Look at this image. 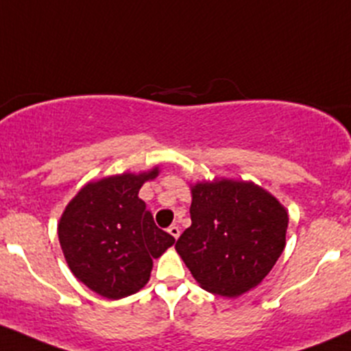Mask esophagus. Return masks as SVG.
<instances>
[{
    "label": "esophagus",
    "mask_w": 351,
    "mask_h": 351,
    "mask_svg": "<svg viewBox=\"0 0 351 351\" xmlns=\"http://www.w3.org/2000/svg\"><path fill=\"white\" fill-rule=\"evenodd\" d=\"M168 232L171 234V237H175V239L180 237V227H178V225H169Z\"/></svg>",
    "instance_id": "esophagus-1"
}]
</instances>
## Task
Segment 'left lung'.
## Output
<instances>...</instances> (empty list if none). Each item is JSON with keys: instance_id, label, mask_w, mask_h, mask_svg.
<instances>
[{"instance_id": "8db88e82", "label": "left lung", "mask_w": 351, "mask_h": 351, "mask_svg": "<svg viewBox=\"0 0 351 351\" xmlns=\"http://www.w3.org/2000/svg\"><path fill=\"white\" fill-rule=\"evenodd\" d=\"M191 225L176 250L205 291L234 298L252 289L284 250L287 213L254 183H198L191 190Z\"/></svg>"}]
</instances>
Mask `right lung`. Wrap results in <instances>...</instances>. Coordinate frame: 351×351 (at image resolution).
I'll list each match as a JSON object with an SVG mask.
<instances>
[{
  "label": "right lung",
  "instance_id": "right-lung-1",
  "mask_svg": "<svg viewBox=\"0 0 351 351\" xmlns=\"http://www.w3.org/2000/svg\"><path fill=\"white\" fill-rule=\"evenodd\" d=\"M156 175L158 169L124 173L88 183L60 219L58 239L70 271L108 300L138 293L149 279L153 259L175 243L138 197L143 183Z\"/></svg>",
  "mask_w": 351,
  "mask_h": 351
}]
</instances>
